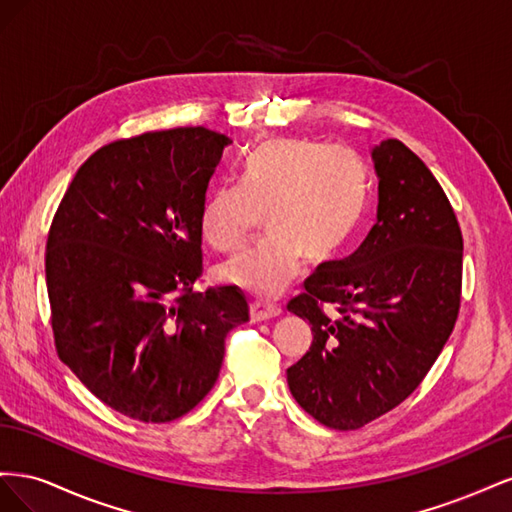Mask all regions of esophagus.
<instances>
[{"instance_id":"obj_1","label":"esophagus","mask_w":512,"mask_h":512,"mask_svg":"<svg viewBox=\"0 0 512 512\" xmlns=\"http://www.w3.org/2000/svg\"><path fill=\"white\" fill-rule=\"evenodd\" d=\"M282 309L273 305V303H267V301H260V299H252L250 303V320L252 322H262V320H271V318H277L280 316Z\"/></svg>"}]
</instances>
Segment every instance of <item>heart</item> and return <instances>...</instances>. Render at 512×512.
Masks as SVG:
<instances>
[{
    "label": "heart",
    "instance_id": "heart-1",
    "mask_svg": "<svg viewBox=\"0 0 512 512\" xmlns=\"http://www.w3.org/2000/svg\"><path fill=\"white\" fill-rule=\"evenodd\" d=\"M239 188L222 185L205 200L200 232L218 252H239L267 220L265 245L218 267V280L273 299L309 265L344 252L365 211V170L350 149L312 138H271L239 166Z\"/></svg>",
    "mask_w": 512,
    "mask_h": 512
}]
</instances>
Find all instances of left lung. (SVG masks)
Returning a JSON list of instances; mask_svg holds the SVG:
<instances>
[{"label": "left lung", "instance_id": "left-lung-1", "mask_svg": "<svg viewBox=\"0 0 512 512\" xmlns=\"http://www.w3.org/2000/svg\"><path fill=\"white\" fill-rule=\"evenodd\" d=\"M378 222L348 258L320 265L288 312L312 346L288 367L299 406L359 429L408 399L451 337L461 307L463 237L442 185L397 138L374 151ZM333 304L329 317L324 306Z\"/></svg>", "mask_w": 512, "mask_h": 512}]
</instances>
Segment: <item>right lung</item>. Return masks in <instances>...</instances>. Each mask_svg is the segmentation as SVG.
<instances>
[{
	"instance_id": "add662e5",
	"label": "right lung",
	"mask_w": 512,
	"mask_h": 512,
	"mask_svg": "<svg viewBox=\"0 0 512 512\" xmlns=\"http://www.w3.org/2000/svg\"><path fill=\"white\" fill-rule=\"evenodd\" d=\"M228 143L203 126L119 138L81 164L53 215L44 271L57 354L134 421L188 414L218 380L226 335L250 320L237 288L192 290Z\"/></svg>"
}]
</instances>
